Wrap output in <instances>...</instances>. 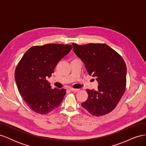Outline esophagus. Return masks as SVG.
I'll return each mask as SVG.
<instances>
[{"label": "esophagus", "instance_id": "34e87169", "mask_svg": "<svg viewBox=\"0 0 146 146\" xmlns=\"http://www.w3.org/2000/svg\"><path fill=\"white\" fill-rule=\"evenodd\" d=\"M70 90L73 92H78L80 91V89H76V88H70Z\"/></svg>", "mask_w": 146, "mask_h": 146}]
</instances>
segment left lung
Listing matches in <instances>:
<instances>
[{
  "label": "left lung",
  "instance_id": "1",
  "mask_svg": "<svg viewBox=\"0 0 146 146\" xmlns=\"http://www.w3.org/2000/svg\"><path fill=\"white\" fill-rule=\"evenodd\" d=\"M74 52L85 63L90 76L99 83L98 91L87 90L88 99L82 104L92 115H105L116 107L125 91L127 67L117 52L106 44L72 43Z\"/></svg>",
  "mask_w": 146,
  "mask_h": 146
}]
</instances>
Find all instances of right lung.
<instances>
[{"mask_svg": "<svg viewBox=\"0 0 146 146\" xmlns=\"http://www.w3.org/2000/svg\"><path fill=\"white\" fill-rule=\"evenodd\" d=\"M72 46L47 44L35 46L26 52L17 64L15 78L19 94L34 112L47 114L63 101L66 90L52 89L46 78L54 73L58 61Z\"/></svg>", "mask_w": 146, "mask_h": 146, "instance_id": "1", "label": "right lung"}]
</instances>
